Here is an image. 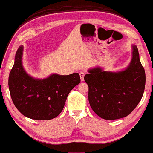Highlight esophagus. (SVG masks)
Wrapping results in <instances>:
<instances>
[{
    "label": "esophagus",
    "mask_w": 153,
    "mask_h": 153,
    "mask_svg": "<svg viewBox=\"0 0 153 153\" xmlns=\"http://www.w3.org/2000/svg\"><path fill=\"white\" fill-rule=\"evenodd\" d=\"M85 73L84 71L79 72V76H80L81 81H84V77H85Z\"/></svg>",
    "instance_id": "obj_1"
}]
</instances>
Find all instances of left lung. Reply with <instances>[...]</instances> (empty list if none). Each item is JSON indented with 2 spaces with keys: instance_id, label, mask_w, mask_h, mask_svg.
<instances>
[{
  "instance_id": "1",
  "label": "left lung",
  "mask_w": 153,
  "mask_h": 153,
  "mask_svg": "<svg viewBox=\"0 0 153 153\" xmlns=\"http://www.w3.org/2000/svg\"><path fill=\"white\" fill-rule=\"evenodd\" d=\"M132 58L126 70L89 71L85 81L89 86V102L96 114L105 120L128 116L140 102L146 85V74L139 59L138 48L133 46Z\"/></svg>"
}]
</instances>
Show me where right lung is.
<instances>
[{"mask_svg": "<svg viewBox=\"0 0 153 153\" xmlns=\"http://www.w3.org/2000/svg\"><path fill=\"white\" fill-rule=\"evenodd\" d=\"M23 46L16 51L8 85L12 102L25 117L50 120L61 113L69 92L80 82L77 73L68 76L53 74L44 79L28 76L22 66Z\"/></svg>", "mask_w": 153, "mask_h": 153, "instance_id": "right-lung-1", "label": "right lung"}]
</instances>
